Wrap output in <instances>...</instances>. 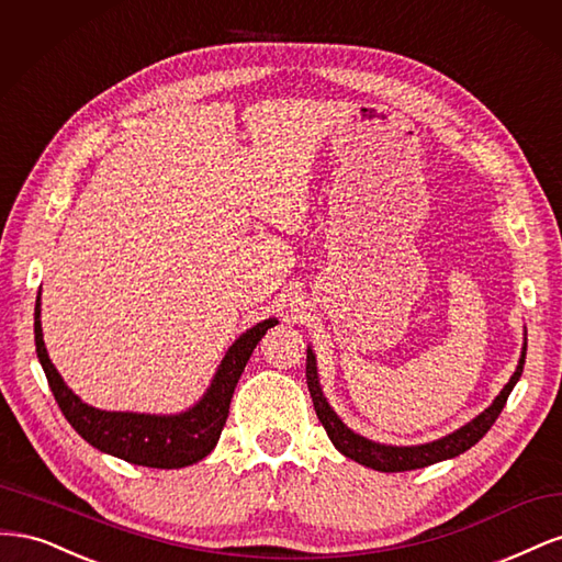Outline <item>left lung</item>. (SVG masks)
Here are the masks:
<instances>
[{
	"label": "left lung",
	"mask_w": 562,
	"mask_h": 562,
	"mask_svg": "<svg viewBox=\"0 0 562 562\" xmlns=\"http://www.w3.org/2000/svg\"><path fill=\"white\" fill-rule=\"evenodd\" d=\"M525 351H527V337L522 342L516 372L512 375V380L506 382V386L499 391V396L492 401L490 407H485L479 417H473L457 431H452L443 438H436V440H431V443H422V446H386V443H378V440H370L361 434L351 431L347 424L339 419V415L333 411L328 398L323 396V389L318 382V370H316V356H314L312 347H307V386H310L314 411L323 424V429L328 431V438L333 440V446L339 452L353 459V462H359V464H363L368 469H375V471H384V473L413 471V469H424V467H431L436 462H443V459H452L457 454L467 452L471 446L479 443V440L490 431L492 424H495L499 413L504 411L508 394H512L516 382L520 380L522 366H525Z\"/></svg>",
	"instance_id": "1"
}]
</instances>
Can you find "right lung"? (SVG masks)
Wrapping results in <instances>:
<instances>
[{
    "mask_svg": "<svg viewBox=\"0 0 562 562\" xmlns=\"http://www.w3.org/2000/svg\"><path fill=\"white\" fill-rule=\"evenodd\" d=\"M277 323V318H265L258 326L236 337L225 359L220 361L211 386L203 391V396L192 407L176 415L98 411V407L83 403L65 384L60 372L48 359L42 333L40 297L35 304V345L37 359L46 372L48 386L54 391L58 407L87 443L100 452L124 459L128 464L149 469H182L201 462L217 446L229 415L236 382H239L252 349L258 347L262 335L269 328H274Z\"/></svg>",
    "mask_w": 562,
    "mask_h": 562,
    "instance_id": "add662e5",
    "label": "right lung"
}]
</instances>
